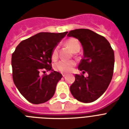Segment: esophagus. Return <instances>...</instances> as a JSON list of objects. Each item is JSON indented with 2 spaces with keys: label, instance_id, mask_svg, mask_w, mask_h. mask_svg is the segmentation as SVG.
<instances>
[{
  "label": "esophagus",
  "instance_id": "obj_1",
  "mask_svg": "<svg viewBox=\"0 0 129 129\" xmlns=\"http://www.w3.org/2000/svg\"><path fill=\"white\" fill-rule=\"evenodd\" d=\"M66 76V74H65V73H62V76L63 77H65Z\"/></svg>",
  "mask_w": 129,
  "mask_h": 129
}]
</instances>
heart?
<instances>
[{"label":"heart","mask_w":129,"mask_h":129,"mask_svg":"<svg viewBox=\"0 0 129 129\" xmlns=\"http://www.w3.org/2000/svg\"><path fill=\"white\" fill-rule=\"evenodd\" d=\"M65 44L70 48V49L74 52L78 51L80 49V44L79 43L78 39L75 38H70L68 39ZM58 57V47L56 46L54 47L51 52V58L55 60ZM76 62L74 61H65L61 60L54 65V69L56 71L60 72L62 73L70 72L73 68L75 66Z\"/></svg>","instance_id":"1"}]
</instances>
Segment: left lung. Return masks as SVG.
Returning <instances> with one entry per match:
<instances>
[{"label":"left lung","instance_id":"8db88e82","mask_svg":"<svg viewBox=\"0 0 129 129\" xmlns=\"http://www.w3.org/2000/svg\"><path fill=\"white\" fill-rule=\"evenodd\" d=\"M80 41L84 49V57L78 69L88 76L75 75L70 86L72 96L80 102H94L104 94L112 80L114 72V51L107 39L90 29L72 30L68 34Z\"/></svg>","mask_w":129,"mask_h":129}]
</instances>
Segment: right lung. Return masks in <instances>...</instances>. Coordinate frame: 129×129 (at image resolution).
I'll list each match as a JSON object with an SVG mask.
<instances>
[{"instance_id":"obj_1","label":"right lung","mask_w":129,"mask_h":129,"mask_svg":"<svg viewBox=\"0 0 129 129\" xmlns=\"http://www.w3.org/2000/svg\"><path fill=\"white\" fill-rule=\"evenodd\" d=\"M67 33H37L21 41L12 55L14 84L32 104L44 103L54 95L62 75L51 69V52ZM45 71L52 72L41 76V72Z\"/></svg>"}]
</instances>
